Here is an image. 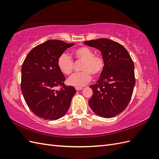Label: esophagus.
Masks as SVG:
<instances>
[{
	"instance_id": "esophagus-1",
	"label": "esophagus",
	"mask_w": 159,
	"mask_h": 159,
	"mask_svg": "<svg viewBox=\"0 0 159 159\" xmlns=\"http://www.w3.org/2000/svg\"><path fill=\"white\" fill-rule=\"evenodd\" d=\"M83 88H75V89H76V91H80V90H81Z\"/></svg>"
}]
</instances>
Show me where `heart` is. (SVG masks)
<instances>
[{
  "instance_id": "b5f03b06",
  "label": "heart",
  "mask_w": 159,
  "mask_h": 159,
  "mask_svg": "<svg viewBox=\"0 0 159 159\" xmlns=\"http://www.w3.org/2000/svg\"><path fill=\"white\" fill-rule=\"evenodd\" d=\"M74 55L77 61L82 62L80 68L82 71L71 76L67 80V84L77 88H81L91 81V74L97 76L102 73L104 68V61L102 57L95 56L93 51L86 46L75 49L74 51ZM57 66L62 73L70 75L73 71L74 61L70 56L62 54L57 59Z\"/></svg>"
}]
</instances>
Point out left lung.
Listing matches in <instances>:
<instances>
[{"instance_id": "left-lung-1", "label": "left lung", "mask_w": 159, "mask_h": 159, "mask_svg": "<svg viewBox=\"0 0 159 159\" xmlns=\"http://www.w3.org/2000/svg\"><path fill=\"white\" fill-rule=\"evenodd\" d=\"M84 44L101 51L104 68L89 100L93 111L103 118L123 112L131 100L134 84V64L127 50L119 43L107 38L85 41Z\"/></svg>"}]
</instances>
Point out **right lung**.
I'll list each match as a JSON object with an SVG mask.
<instances>
[{"label": "right lung", "mask_w": 159, "mask_h": 159, "mask_svg": "<svg viewBox=\"0 0 159 159\" xmlns=\"http://www.w3.org/2000/svg\"><path fill=\"white\" fill-rule=\"evenodd\" d=\"M74 44L51 40L38 45L28 53L21 69V90L25 102L38 117L57 120L68 111L76 93L73 86H65V76L57 59ZM57 86L62 88L56 90Z\"/></svg>", "instance_id": "right-lung-1"}]
</instances>
